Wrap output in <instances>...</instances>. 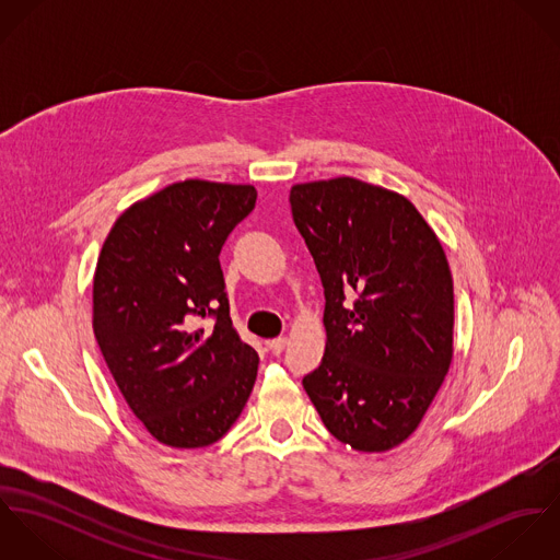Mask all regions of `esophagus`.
<instances>
[{"instance_id":"1","label":"esophagus","mask_w":560,"mask_h":560,"mask_svg":"<svg viewBox=\"0 0 560 560\" xmlns=\"http://www.w3.org/2000/svg\"><path fill=\"white\" fill-rule=\"evenodd\" d=\"M267 347H269V351H271L273 355H278V353H282V351H284V347H287V338H284V336L273 338V340H269V342H267Z\"/></svg>"}]
</instances>
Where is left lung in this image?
<instances>
[{"label": "left lung", "mask_w": 560, "mask_h": 560, "mask_svg": "<svg viewBox=\"0 0 560 560\" xmlns=\"http://www.w3.org/2000/svg\"><path fill=\"white\" fill-rule=\"evenodd\" d=\"M291 209L325 289V353L304 390L338 442L393 451L453 362L444 247L402 194L351 176L293 185Z\"/></svg>", "instance_id": "1"}]
</instances>
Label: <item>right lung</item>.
<instances>
[{
  "label": "right lung",
  "mask_w": 560,
  "mask_h": 560,
  "mask_svg": "<svg viewBox=\"0 0 560 560\" xmlns=\"http://www.w3.org/2000/svg\"><path fill=\"white\" fill-rule=\"evenodd\" d=\"M252 185L187 178L114 222L92 280V329L144 429L172 448L229 433L254 388L258 355L241 340L220 249L254 209ZM205 316L215 324L200 326Z\"/></svg>",
  "instance_id": "add662e5"
}]
</instances>
